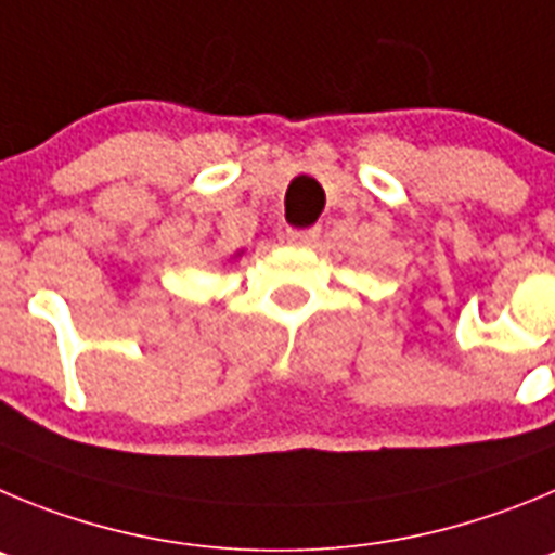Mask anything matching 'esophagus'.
<instances>
[{"instance_id":"obj_1","label":"esophagus","mask_w":555,"mask_h":555,"mask_svg":"<svg viewBox=\"0 0 555 555\" xmlns=\"http://www.w3.org/2000/svg\"><path fill=\"white\" fill-rule=\"evenodd\" d=\"M287 237L293 246H312L318 241V229H289Z\"/></svg>"}]
</instances>
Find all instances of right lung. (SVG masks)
<instances>
[{
  "instance_id": "right-lung-1",
  "label": "right lung",
  "mask_w": 555,
  "mask_h": 555,
  "mask_svg": "<svg viewBox=\"0 0 555 555\" xmlns=\"http://www.w3.org/2000/svg\"><path fill=\"white\" fill-rule=\"evenodd\" d=\"M243 254H246V251H234V254H232V259H237V257H243Z\"/></svg>"
}]
</instances>
